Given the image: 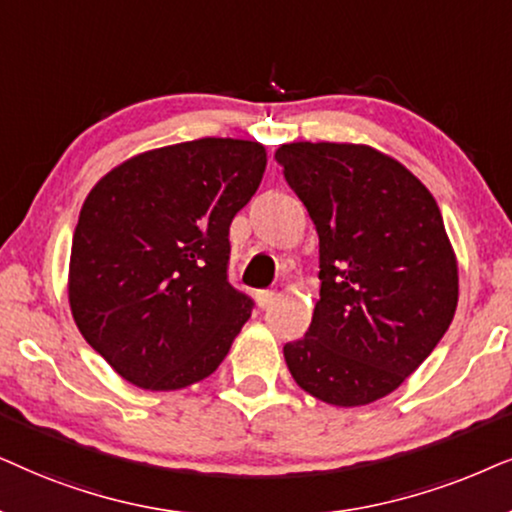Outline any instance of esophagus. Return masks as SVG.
<instances>
[{
  "mask_svg": "<svg viewBox=\"0 0 512 512\" xmlns=\"http://www.w3.org/2000/svg\"><path fill=\"white\" fill-rule=\"evenodd\" d=\"M278 299V292L276 290H262L257 292V304H260V309H269L271 304H274Z\"/></svg>",
  "mask_w": 512,
  "mask_h": 512,
  "instance_id": "obj_1",
  "label": "esophagus"
}]
</instances>
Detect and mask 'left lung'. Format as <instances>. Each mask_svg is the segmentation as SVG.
<instances>
[{"label":"left lung","instance_id":"left-lung-1","mask_svg":"<svg viewBox=\"0 0 512 512\" xmlns=\"http://www.w3.org/2000/svg\"><path fill=\"white\" fill-rule=\"evenodd\" d=\"M318 231L320 299L283 346L299 388L335 407L393 393L438 346L459 302V264L433 194L403 163L356 142L276 149Z\"/></svg>","mask_w":512,"mask_h":512}]
</instances>
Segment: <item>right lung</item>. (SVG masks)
<instances>
[{"instance_id": "1", "label": "right lung", "mask_w": 512, "mask_h": 512, "mask_svg": "<svg viewBox=\"0 0 512 512\" xmlns=\"http://www.w3.org/2000/svg\"><path fill=\"white\" fill-rule=\"evenodd\" d=\"M264 168L260 142L201 138L135 154L88 192L67 297L119 377L180 391L220 367L252 309L227 281L229 224Z\"/></svg>"}]
</instances>
